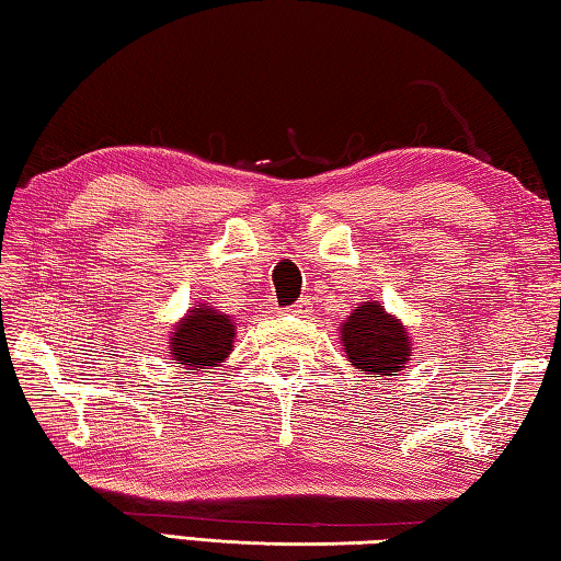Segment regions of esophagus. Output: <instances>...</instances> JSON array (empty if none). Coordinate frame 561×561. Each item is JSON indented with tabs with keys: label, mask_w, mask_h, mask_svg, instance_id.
I'll use <instances>...</instances> for the list:
<instances>
[{
	"label": "esophagus",
	"mask_w": 561,
	"mask_h": 561,
	"mask_svg": "<svg viewBox=\"0 0 561 561\" xmlns=\"http://www.w3.org/2000/svg\"><path fill=\"white\" fill-rule=\"evenodd\" d=\"M285 312H288V314H308V302L300 300L298 305H293V308H285Z\"/></svg>",
	"instance_id": "34e87169"
}]
</instances>
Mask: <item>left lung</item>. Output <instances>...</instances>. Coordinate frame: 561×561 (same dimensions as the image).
Segmentation results:
<instances>
[{
  "label": "left lung",
  "mask_w": 561,
  "mask_h": 561,
  "mask_svg": "<svg viewBox=\"0 0 561 561\" xmlns=\"http://www.w3.org/2000/svg\"><path fill=\"white\" fill-rule=\"evenodd\" d=\"M342 346L352 366L378 376H398L410 362L412 346L405 324L380 302H364L342 322Z\"/></svg>",
  "instance_id": "left-lung-1"
}]
</instances>
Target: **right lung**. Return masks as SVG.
Listing matches in <instances>:
<instances>
[{"label": "right lung", "mask_w": 561, "mask_h": 561, "mask_svg": "<svg viewBox=\"0 0 561 561\" xmlns=\"http://www.w3.org/2000/svg\"><path fill=\"white\" fill-rule=\"evenodd\" d=\"M173 330L171 342H168L171 356L175 364L185 368V374L219 366L231 354L237 334L229 314H221L205 302L195 305Z\"/></svg>", "instance_id": "right-lung-1"}]
</instances>
